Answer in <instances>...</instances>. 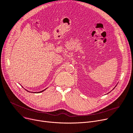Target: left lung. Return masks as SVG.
Here are the masks:
<instances>
[{
    "label": "left lung",
    "mask_w": 133,
    "mask_h": 133,
    "mask_svg": "<svg viewBox=\"0 0 133 133\" xmlns=\"http://www.w3.org/2000/svg\"><path fill=\"white\" fill-rule=\"evenodd\" d=\"M116 86H115V87H116ZM115 87H114V88H115Z\"/></svg>",
    "instance_id": "8db88e82"
}]
</instances>
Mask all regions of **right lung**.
Returning <instances> with one entry per match:
<instances>
[{
  "instance_id": "1",
  "label": "right lung",
  "mask_w": 133,
  "mask_h": 133,
  "mask_svg": "<svg viewBox=\"0 0 133 133\" xmlns=\"http://www.w3.org/2000/svg\"><path fill=\"white\" fill-rule=\"evenodd\" d=\"M46 89H47V88H46L45 89H44V90H41V91H40V92H38V93H41V92H43V91H44V90H46ZM25 90H26V89H25ZM27 92H29V91H28V90H27ZM36 93H37V92H36Z\"/></svg>"
}]
</instances>
